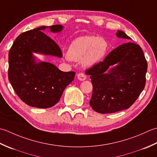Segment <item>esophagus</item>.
<instances>
[{"instance_id": "34e87169", "label": "esophagus", "mask_w": 157, "mask_h": 157, "mask_svg": "<svg viewBox=\"0 0 157 157\" xmlns=\"http://www.w3.org/2000/svg\"><path fill=\"white\" fill-rule=\"evenodd\" d=\"M77 78L79 80V81H85V80L87 78L86 77V76L85 74H83V73H79V74L77 75Z\"/></svg>"}]
</instances>
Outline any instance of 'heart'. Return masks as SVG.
Listing matches in <instances>:
<instances>
[{"label": "heart", "instance_id": "1", "mask_svg": "<svg viewBox=\"0 0 157 157\" xmlns=\"http://www.w3.org/2000/svg\"><path fill=\"white\" fill-rule=\"evenodd\" d=\"M108 41L103 37L85 36L76 38L70 44L67 59H81L84 67L96 64L105 57L108 49Z\"/></svg>", "mask_w": 157, "mask_h": 157}]
</instances>
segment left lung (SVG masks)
Returning a JSON list of instances; mask_svg holds the SVG:
<instances>
[{"instance_id":"left-lung-1","label":"left lung","mask_w":157,"mask_h":157,"mask_svg":"<svg viewBox=\"0 0 157 157\" xmlns=\"http://www.w3.org/2000/svg\"><path fill=\"white\" fill-rule=\"evenodd\" d=\"M118 38L132 39L121 30ZM147 62L138 44L124 43L113 49L103 62L86 70L93 85L89 104L99 113H113L129 108L146 84Z\"/></svg>"}]
</instances>
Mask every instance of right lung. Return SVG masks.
Returning a JSON list of instances; mask_svg holds the SVG:
<instances>
[{"instance_id": "obj_1", "label": "right lung", "mask_w": 157, "mask_h": 157, "mask_svg": "<svg viewBox=\"0 0 157 157\" xmlns=\"http://www.w3.org/2000/svg\"><path fill=\"white\" fill-rule=\"evenodd\" d=\"M62 31V25L40 26L21 33L9 52L8 78L16 94L32 107L47 108L59 101L65 88L74 80L75 72H63L33 53L62 57L56 43L42 31Z\"/></svg>"}]
</instances>
